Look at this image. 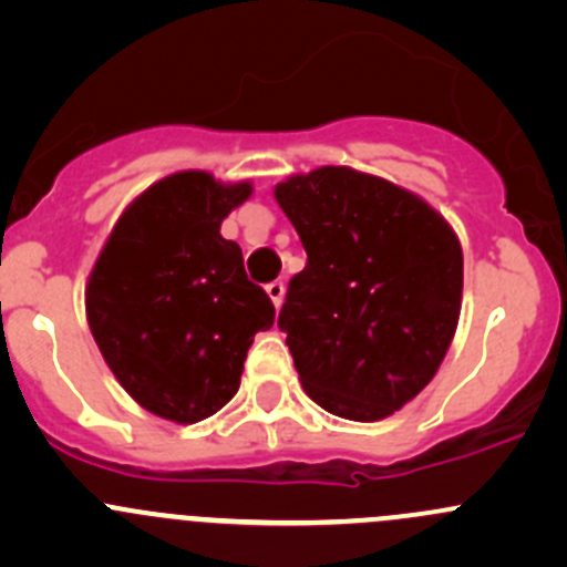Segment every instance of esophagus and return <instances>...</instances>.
<instances>
[{"label":"esophagus","instance_id":"esophagus-1","mask_svg":"<svg viewBox=\"0 0 567 567\" xmlns=\"http://www.w3.org/2000/svg\"><path fill=\"white\" fill-rule=\"evenodd\" d=\"M266 293H268V299L274 301V307H279V305H282V299H285V282L274 279V282L266 285Z\"/></svg>","mask_w":567,"mask_h":567}]
</instances>
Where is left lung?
I'll return each mask as SVG.
<instances>
[{"label":"left lung","mask_w":567,"mask_h":567,"mask_svg":"<svg viewBox=\"0 0 567 567\" xmlns=\"http://www.w3.org/2000/svg\"><path fill=\"white\" fill-rule=\"evenodd\" d=\"M307 251L279 329L305 392L375 422L436 375L461 316L463 251L425 199L384 177L320 167L274 188Z\"/></svg>","instance_id":"obj_1"}]
</instances>
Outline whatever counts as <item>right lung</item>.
<instances>
[{
	"label": "right lung",
	"mask_w": 567,
	"mask_h": 567,
	"mask_svg": "<svg viewBox=\"0 0 567 567\" xmlns=\"http://www.w3.org/2000/svg\"><path fill=\"white\" fill-rule=\"evenodd\" d=\"M251 183L188 169L140 194L106 238L87 293V323L123 390L151 414L192 425L238 392L274 305L249 282L225 216Z\"/></svg>",
	"instance_id": "1"
}]
</instances>
